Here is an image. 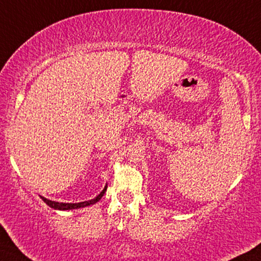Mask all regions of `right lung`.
Instances as JSON below:
<instances>
[{
    "instance_id": "right-lung-1",
    "label": "right lung",
    "mask_w": 261,
    "mask_h": 261,
    "mask_svg": "<svg viewBox=\"0 0 261 261\" xmlns=\"http://www.w3.org/2000/svg\"><path fill=\"white\" fill-rule=\"evenodd\" d=\"M107 190V186L105 187V189L101 191L98 195L95 197V199L92 200H89V201H83V202H78V203H65V202H57V201H51V200H48L45 199V197L41 196V199L44 201L45 203L48 204L49 207H51V208L54 210H60V211H67V210H77V208H82V207H87V206H90V204H94L96 203L97 201L101 200V197L103 196V194L106 193Z\"/></svg>"
}]
</instances>
